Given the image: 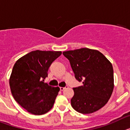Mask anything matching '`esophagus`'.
<instances>
[{"instance_id":"obj_1","label":"esophagus","mask_w":130,"mask_h":130,"mask_svg":"<svg viewBox=\"0 0 130 130\" xmlns=\"http://www.w3.org/2000/svg\"><path fill=\"white\" fill-rule=\"evenodd\" d=\"M66 87H60V90H61V91H62V90H64V89H65V88H66Z\"/></svg>"}]
</instances>
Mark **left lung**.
<instances>
[{
  "instance_id": "1",
  "label": "left lung",
  "mask_w": 130,
  "mask_h": 130,
  "mask_svg": "<svg viewBox=\"0 0 130 130\" xmlns=\"http://www.w3.org/2000/svg\"><path fill=\"white\" fill-rule=\"evenodd\" d=\"M83 85L73 88L71 105L76 111L90 114L107 103L114 88L112 64L102 53L88 48L63 52Z\"/></svg>"
}]
</instances>
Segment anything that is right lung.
I'll use <instances>...</instances> for the list:
<instances>
[{
	"label": "right lung",
	"mask_w": 130,
	"mask_h": 130,
	"mask_svg": "<svg viewBox=\"0 0 130 130\" xmlns=\"http://www.w3.org/2000/svg\"><path fill=\"white\" fill-rule=\"evenodd\" d=\"M61 51H33L15 63L10 86L15 100L31 114L41 115L52 109L60 90L44 83L49 68Z\"/></svg>",
	"instance_id": "obj_1"
}]
</instances>
